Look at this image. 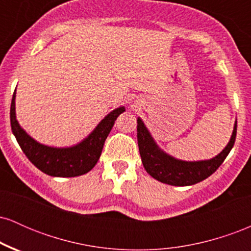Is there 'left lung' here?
<instances>
[{
	"mask_svg": "<svg viewBox=\"0 0 251 251\" xmlns=\"http://www.w3.org/2000/svg\"><path fill=\"white\" fill-rule=\"evenodd\" d=\"M137 123L138 146L146 172L154 179L175 186L194 185L214 174L231 151L237 132V122H235L230 142L227 143L226 149L216 157L209 160L185 162V160L176 159L172 155L164 152L154 142L140 118H138Z\"/></svg>",
	"mask_w": 251,
	"mask_h": 251,
	"instance_id": "8db88e82",
	"label": "left lung"
}]
</instances>
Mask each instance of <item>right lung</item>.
Returning a JSON list of instances; mask_svg holds the SVG:
<instances>
[{
    "label": "right lung",
    "instance_id": "obj_1",
    "mask_svg": "<svg viewBox=\"0 0 251 251\" xmlns=\"http://www.w3.org/2000/svg\"><path fill=\"white\" fill-rule=\"evenodd\" d=\"M16 89L10 105V125L20 148L37 169L53 177H76L87 174L96 166L101 154L106 138L113 127L117 118L125 111L118 107L98 124L87 138L71 148H51L37 143L20 126L15 113Z\"/></svg>",
    "mask_w": 251,
    "mask_h": 251
}]
</instances>
